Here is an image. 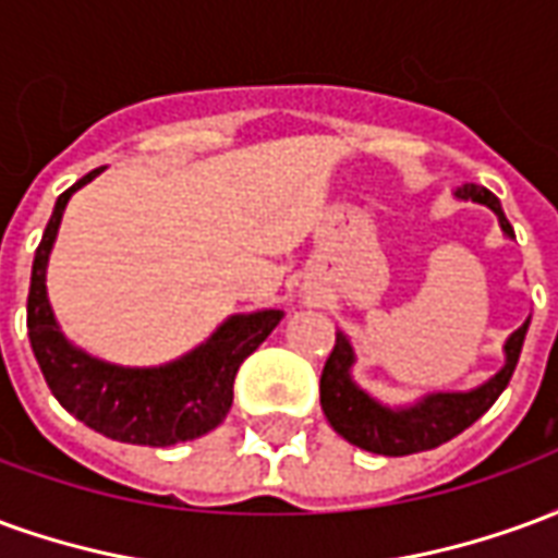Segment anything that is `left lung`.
Here are the masks:
<instances>
[{
    "mask_svg": "<svg viewBox=\"0 0 558 558\" xmlns=\"http://www.w3.org/2000/svg\"><path fill=\"white\" fill-rule=\"evenodd\" d=\"M460 199H472L496 211L499 227L508 239H514V227L505 218L499 199L481 187V184H463L457 187ZM529 319L517 328L511 338L505 340V364L502 371L490 376L484 386L472 388V391H436L421 398L412 407H383L379 400H374L364 388L355 386L352 379V364H355V352L352 343L347 340L343 331H338L335 338V350L328 355L326 367H323V379H319V403L326 412L328 424L347 439V442L359 445L364 451L386 457H403L418 454V451H430L436 445L454 439L457 433H463L469 424L490 410L496 398L502 395L505 386L514 376L517 359L523 350L526 340Z\"/></svg>",
    "mask_w": 558,
    "mask_h": 558,
    "instance_id": "obj_1",
    "label": "left lung"
}]
</instances>
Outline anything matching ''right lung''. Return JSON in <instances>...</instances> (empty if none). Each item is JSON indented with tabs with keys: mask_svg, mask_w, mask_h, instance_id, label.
I'll use <instances>...</instances> for the list:
<instances>
[{
	"mask_svg": "<svg viewBox=\"0 0 558 558\" xmlns=\"http://www.w3.org/2000/svg\"><path fill=\"white\" fill-rule=\"evenodd\" d=\"M101 170L83 175L56 199L50 223L35 251L26 302L32 352L53 398L92 430L116 442L151 448L187 442L215 430L227 418L239 367L275 331L283 311L230 316L206 343L160 367H119L77 350L62 335L47 299V259L71 194Z\"/></svg>",
	"mask_w": 558,
	"mask_h": 558,
	"instance_id": "right-lung-1",
	"label": "right lung"
}]
</instances>
